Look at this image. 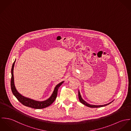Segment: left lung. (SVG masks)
Listing matches in <instances>:
<instances>
[{"instance_id":"8db88e82","label":"left lung","mask_w":131,"mask_h":131,"mask_svg":"<svg viewBox=\"0 0 131 131\" xmlns=\"http://www.w3.org/2000/svg\"><path fill=\"white\" fill-rule=\"evenodd\" d=\"M78 98H79V101L81 103H82V104H83L84 105L87 106L88 107H92V108H97V107H102V106H106L109 104H110L112 102L108 103H107V104H103V105H93V104H90L89 103H88L87 102H85V101H84L83 100V99L82 98L81 96V94H80V91L79 90H78Z\"/></svg>"}]
</instances>
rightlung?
<instances>
[{"label":"right lung","instance_id":"obj_1","mask_svg":"<svg viewBox=\"0 0 131 131\" xmlns=\"http://www.w3.org/2000/svg\"><path fill=\"white\" fill-rule=\"evenodd\" d=\"M15 62L13 64L12 68V79H11V89L12 91L13 92V93L15 96V97L17 99V100L20 102L21 103H22L23 105L28 106L29 107H31L35 109H41L44 108L45 107H47L50 105L53 102L55 101V99L57 97V93H58V90L59 87L62 85V84L64 81H62L60 83L58 84L54 88V90L51 95V96L47 100L44 101H35L32 99H30L29 98H28L26 97H25L24 96L20 94L17 90L16 89L15 85V82H14V69L15 66Z\"/></svg>","mask_w":131,"mask_h":131}]
</instances>
